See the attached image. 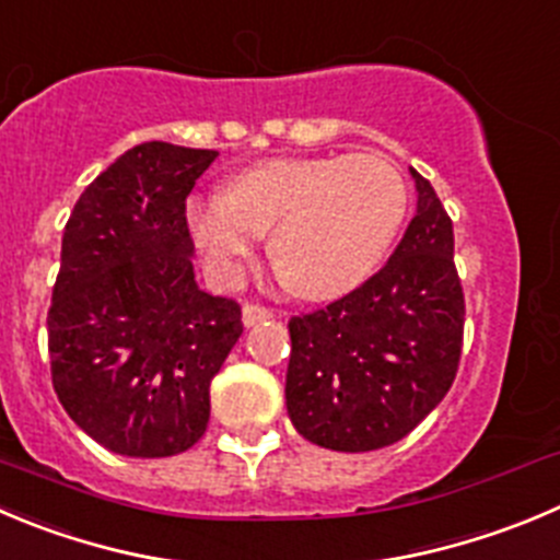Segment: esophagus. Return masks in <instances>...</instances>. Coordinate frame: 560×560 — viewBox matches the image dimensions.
Masks as SVG:
<instances>
[{
	"mask_svg": "<svg viewBox=\"0 0 560 560\" xmlns=\"http://www.w3.org/2000/svg\"><path fill=\"white\" fill-rule=\"evenodd\" d=\"M269 316H271L269 307L258 305V302H247V305L242 307V318H244V324H247V327H253V324L264 322V318H269Z\"/></svg>",
	"mask_w": 560,
	"mask_h": 560,
	"instance_id": "34e87169",
	"label": "esophagus"
}]
</instances>
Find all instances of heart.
<instances>
[{"mask_svg": "<svg viewBox=\"0 0 560 560\" xmlns=\"http://www.w3.org/2000/svg\"><path fill=\"white\" fill-rule=\"evenodd\" d=\"M407 211V186L380 153L266 159L228 189L189 206L191 236L211 264L231 275L264 231L283 283L307 300H332L360 285Z\"/></svg>", "mask_w": 560, "mask_h": 560, "instance_id": "obj_1", "label": "heart"}]
</instances>
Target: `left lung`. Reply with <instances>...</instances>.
Listing matches in <instances>:
<instances>
[{"mask_svg":"<svg viewBox=\"0 0 560 560\" xmlns=\"http://www.w3.org/2000/svg\"><path fill=\"white\" fill-rule=\"evenodd\" d=\"M418 211L396 253L360 289L289 322L285 407L322 448L398 443L451 390L465 335L454 222L434 186L409 170Z\"/></svg>","mask_w":560,"mask_h":560,"instance_id":"8db88e82","label":"left lung"}]
</instances>
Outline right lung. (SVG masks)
Masks as SVG:
<instances>
[{"label":"right lung","mask_w":560,"mask_h":560,"mask_svg":"<svg viewBox=\"0 0 560 560\" xmlns=\"http://www.w3.org/2000/svg\"><path fill=\"white\" fill-rule=\"evenodd\" d=\"M217 151L142 142L104 170L62 233L49 307L51 385L112 454L159 459L206 434L209 387L242 307L197 289L186 197Z\"/></svg>","instance_id":"obj_1"}]
</instances>
